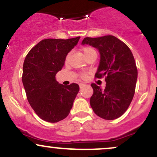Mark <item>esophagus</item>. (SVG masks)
Masks as SVG:
<instances>
[{
    "label": "esophagus",
    "mask_w": 157,
    "mask_h": 157,
    "mask_svg": "<svg viewBox=\"0 0 157 157\" xmlns=\"http://www.w3.org/2000/svg\"><path fill=\"white\" fill-rule=\"evenodd\" d=\"M79 86H80V89H82V88H83L85 86H86V85H85L84 83H80L79 84Z\"/></svg>",
    "instance_id": "obj_1"
}]
</instances>
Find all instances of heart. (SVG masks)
<instances>
[{
  "mask_svg": "<svg viewBox=\"0 0 157 157\" xmlns=\"http://www.w3.org/2000/svg\"><path fill=\"white\" fill-rule=\"evenodd\" d=\"M95 52V50L91 47H89V46H86V47H85L83 48L84 55H87V54H89V53H90V52ZM82 77H86V75H82Z\"/></svg>",
  "mask_w": 157,
  "mask_h": 157,
  "instance_id": "heart-1",
  "label": "heart"
}]
</instances>
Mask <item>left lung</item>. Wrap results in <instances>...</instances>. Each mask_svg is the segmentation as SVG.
Wrapping results in <instances>:
<instances>
[{"label":"left lung","instance_id":"obj_1","mask_svg":"<svg viewBox=\"0 0 157 157\" xmlns=\"http://www.w3.org/2000/svg\"><path fill=\"white\" fill-rule=\"evenodd\" d=\"M82 45L88 44L98 49L100 60L95 77H105V88L95 83L90 105L97 116L111 120L121 117L134 97L137 68L130 48L125 43L112 35L100 37H85Z\"/></svg>","mask_w":157,"mask_h":157}]
</instances>
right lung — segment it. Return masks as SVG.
Masks as SVG:
<instances>
[{
  "label": "right lung",
  "mask_w": 157,
  "mask_h": 157,
  "mask_svg": "<svg viewBox=\"0 0 157 157\" xmlns=\"http://www.w3.org/2000/svg\"><path fill=\"white\" fill-rule=\"evenodd\" d=\"M80 37L67 40L45 39L27 54L23 66L22 82L27 100L37 116L57 122L68 116L80 87L63 86L55 75L63 67L68 53Z\"/></svg>",
  "instance_id": "add662e5"
}]
</instances>
